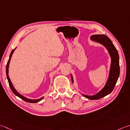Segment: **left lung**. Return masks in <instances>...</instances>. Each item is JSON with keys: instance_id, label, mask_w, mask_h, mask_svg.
I'll return each mask as SVG.
<instances>
[{"instance_id": "obj_1", "label": "left lung", "mask_w": 130, "mask_h": 130, "mask_svg": "<svg viewBox=\"0 0 130 130\" xmlns=\"http://www.w3.org/2000/svg\"><path fill=\"white\" fill-rule=\"evenodd\" d=\"M91 39L92 41L98 42L104 45L109 52L111 59H112L109 78H108L107 83L104 88L98 93L95 95H92V96H89V95L84 94L83 95L84 97L89 99L97 100L101 99L105 96L106 95L110 94L115 88L120 72V64H119V55L117 50L116 49L112 41L108 36L105 35H94L91 36ZM71 76L72 83H73L72 76V75Z\"/></svg>"}]
</instances>
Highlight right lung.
I'll return each mask as SVG.
<instances>
[{"label":"right lung","instance_id":"right-lung-1","mask_svg":"<svg viewBox=\"0 0 130 130\" xmlns=\"http://www.w3.org/2000/svg\"><path fill=\"white\" fill-rule=\"evenodd\" d=\"M14 50H12V51L11 52V53H10L9 60H8V61L7 66H6V75H7V79H8V83H9V85L10 86V89H11V90L12 91V92H13V93H14L15 95H16V96L20 98L21 99H22V100H24V101L28 102V103H38V102H40L41 100L43 99V97L41 98H40V99H36V100H31V99H29L26 98L22 96V95H21L20 94L18 93V92L16 90H15V89H14V87H13V85H12V84L11 83V81H10V78H9V76H8V68H9V64L10 60V59H11L12 55L13 54V52H14Z\"/></svg>","mask_w":130,"mask_h":130}]
</instances>
